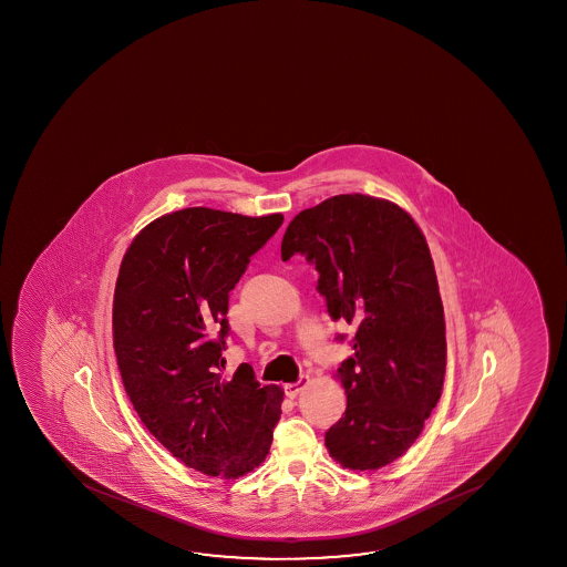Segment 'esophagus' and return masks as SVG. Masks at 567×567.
Instances as JSON below:
<instances>
[{
    "label": "esophagus",
    "instance_id": "1",
    "mask_svg": "<svg viewBox=\"0 0 567 567\" xmlns=\"http://www.w3.org/2000/svg\"><path fill=\"white\" fill-rule=\"evenodd\" d=\"M308 383H310V378H308V375H300L295 383H287V385H285V391H287L288 398H297L298 393L305 390Z\"/></svg>",
    "mask_w": 567,
    "mask_h": 567
}]
</instances>
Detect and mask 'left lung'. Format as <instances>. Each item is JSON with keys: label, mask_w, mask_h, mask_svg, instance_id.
<instances>
[{"label": "left lung", "mask_w": 567, "mask_h": 567, "mask_svg": "<svg viewBox=\"0 0 567 567\" xmlns=\"http://www.w3.org/2000/svg\"><path fill=\"white\" fill-rule=\"evenodd\" d=\"M280 255H305L330 316L355 326L353 355L336 373L348 408L326 431L328 453L350 471L393 463L421 435L445 380V316L425 235L388 199L334 195L288 224Z\"/></svg>", "instance_id": "1"}]
</instances>
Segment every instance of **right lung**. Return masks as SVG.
I'll list each match as a JSON object with an SVG mask.
<instances>
[{"label":"right lung","instance_id":"add662e5","mask_svg":"<svg viewBox=\"0 0 567 567\" xmlns=\"http://www.w3.org/2000/svg\"><path fill=\"white\" fill-rule=\"evenodd\" d=\"M280 214L209 207L162 215L134 237L112 302L122 383L150 433L182 463L239 478L269 455L282 390L249 363L224 375L229 292L279 231Z\"/></svg>","mask_w":567,"mask_h":567}]
</instances>
